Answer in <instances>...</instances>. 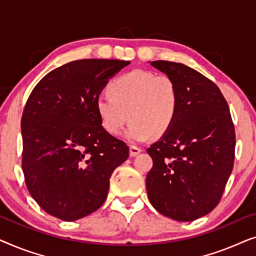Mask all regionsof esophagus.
Masks as SVG:
<instances>
[{
	"instance_id": "34e87169",
	"label": "esophagus",
	"mask_w": 256,
	"mask_h": 256,
	"mask_svg": "<svg viewBox=\"0 0 256 256\" xmlns=\"http://www.w3.org/2000/svg\"><path fill=\"white\" fill-rule=\"evenodd\" d=\"M141 152H142V150L138 148V146H130V148H129V155H130V157L138 156Z\"/></svg>"
}]
</instances>
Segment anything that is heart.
I'll list each match as a JSON object with an SVG mask.
<instances>
[{
    "label": "heart",
    "instance_id": "heart-1",
    "mask_svg": "<svg viewBox=\"0 0 256 256\" xmlns=\"http://www.w3.org/2000/svg\"><path fill=\"white\" fill-rule=\"evenodd\" d=\"M110 96H100L96 107L101 124L110 135L126 132L130 141L143 142L163 135L172 127L180 107L176 84L168 76L134 70L114 79L108 87Z\"/></svg>",
    "mask_w": 256,
    "mask_h": 256
}]
</instances>
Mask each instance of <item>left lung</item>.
Instances as JSON below:
<instances>
[{"instance_id": "obj_1", "label": "left lung", "mask_w": 256, "mask_h": 256, "mask_svg": "<svg viewBox=\"0 0 256 256\" xmlns=\"http://www.w3.org/2000/svg\"><path fill=\"white\" fill-rule=\"evenodd\" d=\"M176 84L180 107L172 127L148 148L149 202L160 214L194 222L218 205L232 174L236 132L218 86L180 62H150Z\"/></svg>"}]
</instances>
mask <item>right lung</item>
<instances>
[{"mask_svg":"<svg viewBox=\"0 0 256 256\" xmlns=\"http://www.w3.org/2000/svg\"><path fill=\"white\" fill-rule=\"evenodd\" d=\"M130 64L82 59L48 73L31 92L20 121L26 184L48 214L74 222L107 198L115 168L129 156L101 126L96 102L108 80Z\"/></svg>","mask_w":256,"mask_h":256,"instance_id":"add662e5","label":"right lung"}]
</instances>
